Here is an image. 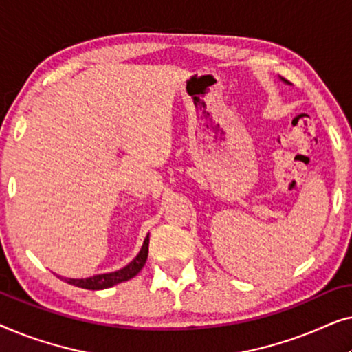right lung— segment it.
I'll use <instances>...</instances> for the list:
<instances>
[{"instance_id": "add662e5", "label": "right lung", "mask_w": 352, "mask_h": 352, "mask_svg": "<svg viewBox=\"0 0 352 352\" xmlns=\"http://www.w3.org/2000/svg\"><path fill=\"white\" fill-rule=\"evenodd\" d=\"M147 254H148V235L146 237V240H144V245L138 256L134 258L128 266L120 269V271H115L110 274H99V276H93L88 278H65V277H60V278L62 280H65L67 283H70V285L86 288V290H104V288H110L117 285V283L126 282L134 276H138L139 271H141L144 264L147 261Z\"/></svg>"}]
</instances>
